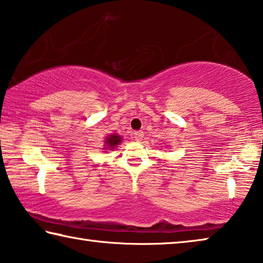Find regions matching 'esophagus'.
I'll list each match as a JSON object with an SVG mask.
<instances>
[{"instance_id": "34e87169", "label": "esophagus", "mask_w": 263, "mask_h": 263, "mask_svg": "<svg viewBox=\"0 0 263 263\" xmlns=\"http://www.w3.org/2000/svg\"><path fill=\"white\" fill-rule=\"evenodd\" d=\"M133 138H135V140H137V141H141L142 138H144V132H141V131L135 132L133 133Z\"/></svg>"}]
</instances>
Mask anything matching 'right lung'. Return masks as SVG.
Returning a JSON list of instances; mask_svg holds the SVG:
<instances>
[{"label":"right lung","instance_id":"obj_1","mask_svg":"<svg viewBox=\"0 0 263 263\" xmlns=\"http://www.w3.org/2000/svg\"><path fill=\"white\" fill-rule=\"evenodd\" d=\"M121 141H122V137L118 135H115L114 133V135H110L105 138L104 146H106V148H108L109 151H114L116 148V146L121 144Z\"/></svg>","mask_w":263,"mask_h":263}]
</instances>
